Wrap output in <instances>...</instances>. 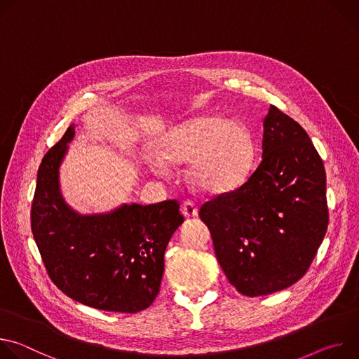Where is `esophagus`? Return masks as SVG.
Wrapping results in <instances>:
<instances>
[{
    "instance_id": "esophagus-1",
    "label": "esophagus",
    "mask_w": 359,
    "mask_h": 359,
    "mask_svg": "<svg viewBox=\"0 0 359 359\" xmlns=\"http://www.w3.org/2000/svg\"><path fill=\"white\" fill-rule=\"evenodd\" d=\"M182 213H183L186 217H196V216H197V208H196V204H194L191 200L183 201V204H182Z\"/></svg>"
}]
</instances>
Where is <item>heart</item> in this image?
I'll list each match as a JSON object with an SVG mask.
<instances>
[{"label": "heart", "instance_id": "heart-1", "mask_svg": "<svg viewBox=\"0 0 359 359\" xmlns=\"http://www.w3.org/2000/svg\"><path fill=\"white\" fill-rule=\"evenodd\" d=\"M190 182L201 191L220 194L236 190L248 177L254 163V142L248 129L236 121L203 116L170 129L159 143L151 168L189 162Z\"/></svg>", "mask_w": 359, "mask_h": 359}]
</instances>
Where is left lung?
Returning <instances> with one entry per match:
<instances>
[{
	"instance_id": "8db88e82",
	"label": "left lung",
	"mask_w": 359,
	"mask_h": 359,
	"mask_svg": "<svg viewBox=\"0 0 359 359\" xmlns=\"http://www.w3.org/2000/svg\"><path fill=\"white\" fill-rule=\"evenodd\" d=\"M263 156L238 189L200 208L219 264L247 297L297 283L328 227L325 169L310 136L274 105L263 122Z\"/></svg>"
}]
</instances>
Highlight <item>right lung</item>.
Segmentation results:
<instances>
[{
	"mask_svg": "<svg viewBox=\"0 0 359 359\" xmlns=\"http://www.w3.org/2000/svg\"><path fill=\"white\" fill-rule=\"evenodd\" d=\"M74 135L71 125L39 165L34 240L49 278L64 294L96 310L139 313L159 294L166 245L183 223L180 204L132 203L109 213H76L60 189V166Z\"/></svg>",
	"mask_w": 359,
	"mask_h": 359,
	"instance_id": "right-lung-1",
	"label": "right lung"
}]
</instances>
